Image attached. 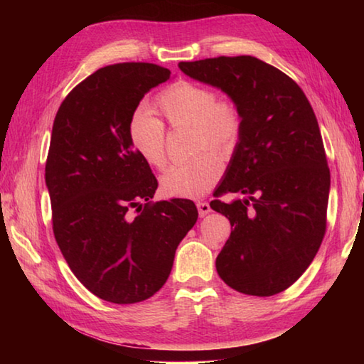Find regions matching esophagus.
Here are the masks:
<instances>
[{
  "mask_svg": "<svg viewBox=\"0 0 364 364\" xmlns=\"http://www.w3.org/2000/svg\"><path fill=\"white\" fill-rule=\"evenodd\" d=\"M196 205H197V210H199V215H200V217H205L207 213H210V212H212L210 204H208V202L199 200V202H197Z\"/></svg>",
  "mask_w": 364,
  "mask_h": 364,
  "instance_id": "34e87169",
  "label": "esophagus"
}]
</instances>
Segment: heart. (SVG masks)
<instances>
[{
  "mask_svg": "<svg viewBox=\"0 0 364 364\" xmlns=\"http://www.w3.org/2000/svg\"><path fill=\"white\" fill-rule=\"evenodd\" d=\"M156 106L171 128H194L193 151L210 149L226 156L232 152L242 133V114L232 101H220L210 86L176 82L157 96ZM134 152L154 168L167 162L165 128L146 110H138L128 127ZM221 176V162L210 152L199 154L184 164L171 165L160 176L165 194L197 197L205 194Z\"/></svg>",
  "mask_w": 364,
  "mask_h": 364,
  "instance_id": "1",
  "label": "heart"
}]
</instances>
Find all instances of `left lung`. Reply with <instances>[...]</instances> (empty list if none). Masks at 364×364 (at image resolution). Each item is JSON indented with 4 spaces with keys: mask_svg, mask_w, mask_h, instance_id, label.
Returning a JSON list of instances; mask_svg holds the SVG:
<instances>
[{
    "mask_svg": "<svg viewBox=\"0 0 364 364\" xmlns=\"http://www.w3.org/2000/svg\"><path fill=\"white\" fill-rule=\"evenodd\" d=\"M197 82L231 97L242 133L210 207L231 223L217 257L220 278L234 291L269 297L310 267L326 232L331 173L316 115L300 86L252 56L178 64Z\"/></svg>",
    "mask_w": 364,
    "mask_h": 364,
    "instance_id": "1",
    "label": "left lung"
}]
</instances>
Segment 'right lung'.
I'll list each match as a JSON object with an SVG mask.
<instances>
[{
	"label": "right lung",
	"instance_id": "obj_1",
	"mask_svg": "<svg viewBox=\"0 0 364 364\" xmlns=\"http://www.w3.org/2000/svg\"><path fill=\"white\" fill-rule=\"evenodd\" d=\"M168 78L149 63L102 67L53 123L45 180L54 237L77 279L112 304L143 301L165 284L199 215L189 199L149 202L157 180L128 139L139 101Z\"/></svg>",
	"mask_w": 364,
	"mask_h": 364
}]
</instances>
